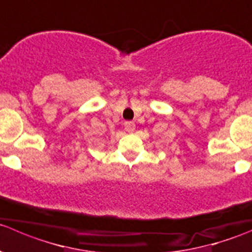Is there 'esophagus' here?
<instances>
[{"label":"esophagus","mask_w":252,"mask_h":252,"mask_svg":"<svg viewBox=\"0 0 252 252\" xmlns=\"http://www.w3.org/2000/svg\"><path fill=\"white\" fill-rule=\"evenodd\" d=\"M135 122H131V121H127L125 122V130L127 131L128 133H132L133 131H135Z\"/></svg>","instance_id":"obj_1"}]
</instances>
